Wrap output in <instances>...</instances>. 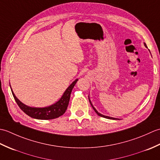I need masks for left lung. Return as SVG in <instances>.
Instances as JSON below:
<instances>
[{
  "mask_svg": "<svg viewBox=\"0 0 160 160\" xmlns=\"http://www.w3.org/2000/svg\"><path fill=\"white\" fill-rule=\"evenodd\" d=\"M144 46L146 47H147V45H146V43H144ZM89 102H90V104H91V107H93V110L96 111V113L99 115V116H100V117H102V118H107V119H111V120H117V119H115V118H111V117H108V116H106V115H102V114H100V113H98V111L96 109V108H95L94 107H93V104H91V100H90V99H89Z\"/></svg>",
  "mask_w": 160,
  "mask_h": 160,
  "instance_id": "1",
  "label": "left lung"
}]
</instances>
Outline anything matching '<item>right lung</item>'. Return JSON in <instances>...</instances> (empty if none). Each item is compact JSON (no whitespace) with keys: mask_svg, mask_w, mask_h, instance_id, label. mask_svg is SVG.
<instances>
[{"mask_svg":"<svg viewBox=\"0 0 160 160\" xmlns=\"http://www.w3.org/2000/svg\"><path fill=\"white\" fill-rule=\"evenodd\" d=\"M78 80L76 79L75 81L70 84V86L67 88L66 91H64L62 98L57 102L56 103L51 105L49 107H44V108H36V107H31L22 103L13 93L12 89V93L14 100L16 102L17 104L20 108L24 113L28 115L29 117L38 119V120H52L58 118L61 115H62L67 108L68 104L69 102L71 93L72 91L73 88L75 84H76Z\"/></svg>","mask_w":160,"mask_h":160,"instance_id":"1","label":"right lung"}]
</instances>
